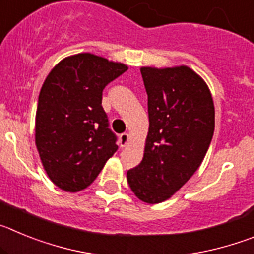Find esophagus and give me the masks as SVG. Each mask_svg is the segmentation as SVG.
I'll list each match as a JSON object with an SVG mask.
<instances>
[{
  "label": "esophagus",
  "mask_w": 254,
  "mask_h": 254,
  "mask_svg": "<svg viewBox=\"0 0 254 254\" xmlns=\"http://www.w3.org/2000/svg\"><path fill=\"white\" fill-rule=\"evenodd\" d=\"M129 141V134L127 133V132H125V133H122L120 136V143H121V146L125 147L127 143H128Z\"/></svg>",
  "instance_id": "esophagus-1"
}]
</instances>
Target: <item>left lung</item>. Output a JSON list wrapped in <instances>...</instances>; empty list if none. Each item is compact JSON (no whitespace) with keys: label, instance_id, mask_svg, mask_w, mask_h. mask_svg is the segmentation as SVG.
Instances as JSON below:
<instances>
[{"label":"left lung","instance_id":"1","mask_svg":"<svg viewBox=\"0 0 254 254\" xmlns=\"http://www.w3.org/2000/svg\"><path fill=\"white\" fill-rule=\"evenodd\" d=\"M147 93L149 133L143 159L127 172L141 201L163 202L199 168L215 129V108L207 85L186 66L141 68Z\"/></svg>","mask_w":254,"mask_h":254}]
</instances>
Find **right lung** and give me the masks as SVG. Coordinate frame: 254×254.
<instances>
[{
  "label": "right lung",
  "mask_w": 254,
  "mask_h": 254,
  "mask_svg": "<svg viewBox=\"0 0 254 254\" xmlns=\"http://www.w3.org/2000/svg\"><path fill=\"white\" fill-rule=\"evenodd\" d=\"M127 66L90 53L62 60L38 99L35 143L51 181L78 192L90 186L117 151V136L102 107L103 90Z\"/></svg>",
  "instance_id": "1"
}]
</instances>
